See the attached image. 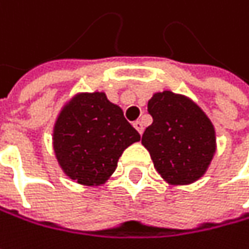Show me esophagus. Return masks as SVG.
<instances>
[{"label":"esophagus","instance_id":"obj_1","mask_svg":"<svg viewBox=\"0 0 249 249\" xmlns=\"http://www.w3.org/2000/svg\"><path fill=\"white\" fill-rule=\"evenodd\" d=\"M134 128H135V129L142 135V132H144V125H142L141 121H135V123H134Z\"/></svg>","mask_w":249,"mask_h":249}]
</instances>
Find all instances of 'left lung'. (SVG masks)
<instances>
[{
    "instance_id": "left-lung-1",
    "label": "left lung",
    "mask_w": 249,
    "mask_h": 249,
    "mask_svg": "<svg viewBox=\"0 0 249 249\" xmlns=\"http://www.w3.org/2000/svg\"><path fill=\"white\" fill-rule=\"evenodd\" d=\"M152 124L142 134L157 172L171 185L198 181L215 151V128L207 114L185 95L155 92L148 101Z\"/></svg>"
}]
</instances>
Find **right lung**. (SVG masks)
Listing matches in <instances>:
<instances>
[{
  "mask_svg": "<svg viewBox=\"0 0 249 249\" xmlns=\"http://www.w3.org/2000/svg\"><path fill=\"white\" fill-rule=\"evenodd\" d=\"M140 140L123 109L100 91L74 95L59 111L53 131L61 170L87 187L105 184L125 148Z\"/></svg>",
  "mask_w": 249,
  "mask_h": 249,
  "instance_id": "right-lung-1",
  "label": "right lung"
}]
</instances>
